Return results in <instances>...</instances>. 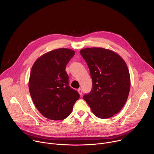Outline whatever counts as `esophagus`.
I'll return each instance as SVG.
<instances>
[{
	"mask_svg": "<svg viewBox=\"0 0 154 154\" xmlns=\"http://www.w3.org/2000/svg\"><path fill=\"white\" fill-rule=\"evenodd\" d=\"M78 93L79 94V95H82V89H80V88H79V89H78Z\"/></svg>",
	"mask_w": 154,
	"mask_h": 154,
	"instance_id": "esophagus-1",
	"label": "esophagus"
}]
</instances>
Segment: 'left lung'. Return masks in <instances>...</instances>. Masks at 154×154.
<instances>
[{"label": "left lung", "instance_id": "1", "mask_svg": "<svg viewBox=\"0 0 154 154\" xmlns=\"http://www.w3.org/2000/svg\"><path fill=\"white\" fill-rule=\"evenodd\" d=\"M79 53L86 60L92 79V89L83 99L98 118L107 119L120 111L130 89L128 68L114 51L103 48H88Z\"/></svg>", "mask_w": 154, "mask_h": 154}]
</instances>
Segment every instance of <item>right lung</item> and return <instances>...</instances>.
<instances>
[{
    "mask_svg": "<svg viewBox=\"0 0 154 154\" xmlns=\"http://www.w3.org/2000/svg\"><path fill=\"white\" fill-rule=\"evenodd\" d=\"M75 54L70 49H56L40 56L32 67L30 94L37 109L48 119L66 118L79 98L78 92L69 86L65 70Z\"/></svg>",
    "mask_w": 154,
    "mask_h": 154,
    "instance_id": "right-lung-1",
    "label": "right lung"
}]
</instances>
